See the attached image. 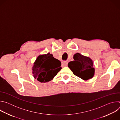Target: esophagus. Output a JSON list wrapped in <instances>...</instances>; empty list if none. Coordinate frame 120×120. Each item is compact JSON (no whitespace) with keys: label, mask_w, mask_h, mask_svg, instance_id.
Returning a JSON list of instances; mask_svg holds the SVG:
<instances>
[{"label":"esophagus","mask_w":120,"mask_h":120,"mask_svg":"<svg viewBox=\"0 0 120 120\" xmlns=\"http://www.w3.org/2000/svg\"><path fill=\"white\" fill-rule=\"evenodd\" d=\"M68 64V62L67 61H64L62 63V66L63 67H64V66H66Z\"/></svg>","instance_id":"obj_1"}]
</instances>
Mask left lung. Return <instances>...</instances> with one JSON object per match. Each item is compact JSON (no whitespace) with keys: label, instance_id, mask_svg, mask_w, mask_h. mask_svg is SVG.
<instances>
[{"label":"left lung","instance_id":"left-lung-1","mask_svg":"<svg viewBox=\"0 0 120 120\" xmlns=\"http://www.w3.org/2000/svg\"><path fill=\"white\" fill-rule=\"evenodd\" d=\"M73 58L74 61L68 63V66L75 75L85 81L94 76V62L90 57L76 53L74 55Z\"/></svg>","mask_w":120,"mask_h":120}]
</instances>
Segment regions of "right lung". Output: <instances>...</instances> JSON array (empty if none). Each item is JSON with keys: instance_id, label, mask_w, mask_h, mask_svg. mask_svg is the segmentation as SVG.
<instances>
[{"instance_id": "add662e5", "label": "right lung", "mask_w": 120, "mask_h": 120, "mask_svg": "<svg viewBox=\"0 0 120 120\" xmlns=\"http://www.w3.org/2000/svg\"><path fill=\"white\" fill-rule=\"evenodd\" d=\"M61 65V62L50 53L40 55L32 67L33 77L41 82H49L60 71Z\"/></svg>"}]
</instances>
